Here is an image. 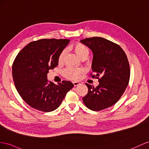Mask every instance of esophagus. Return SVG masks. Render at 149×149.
<instances>
[{"mask_svg":"<svg viewBox=\"0 0 149 149\" xmlns=\"http://www.w3.org/2000/svg\"><path fill=\"white\" fill-rule=\"evenodd\" d=\"M73 84H74V86L75 87V86H79L80 84V82L77 81H73Z\"/></svg>","mask_w":149,"mask_h":149,"instance_id":"obj_1","label":"esophagus"}]
</instances>
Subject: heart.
<instances>
[{
	"mask_svg": "<svg viewBox=\"0 0 149 149\" xmlns=\"http://www.w3.org/2000/svg\"><path fill=\"white\" fill-rule=\"evenodd\" d=\"M72 48H73L74 52L76 53V54L81 58H86L89 54V48L84 44L79 43V42L74 44ZM65 55V50H63L60 53L58 56V62L60 63L63 61ZM83 70L81 69V68L69 67L66 68L63 71V74L67 79L71 80H77L79 78Z\"/></svg>",
	"mask_w": 149,
	"mask_h": 149,
	"instance_id": "heart-1",
	"label": "heart"
}]
</instances>
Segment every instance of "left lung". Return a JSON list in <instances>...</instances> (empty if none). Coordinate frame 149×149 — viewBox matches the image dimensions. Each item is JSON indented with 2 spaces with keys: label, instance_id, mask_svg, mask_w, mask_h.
<instances>
[{
  "label": "left lung",
  "instance_id": "left-lung-1",
  "mask_svg": "<svg viewBox=\"0 0 149 149\" xmlns=\"http://www.w3.org/2000/svg\"><path fill=\"white\" fill-rule=\"evenodd\" d=\"M81 42L93 52L92 77L100 82L96 87L86 84L88 93L82 100L89 109L100 111L114 105L124 93L130 75L128 60L119 45L105 38H89Z\"/></svg>",
  "mask_w": 149,
  "mask_h": 149
}]
</instances>
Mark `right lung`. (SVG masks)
Instances as JSON below:
<instances>
[{
  "label": "right lung",
  "mask_w": 149,
  "mask_h": 149,
  "mask_svg": "<svg viewBox=\"0 0 149 149\" xmlns=\"http://www.w3.org/2000/svg\"><path fill=\"white\" fill-rule=\"evenodd\" d=\"M68 39H42L29 43L21 50L13 64L15 87L26 103L44 112L58 108L74 84L63 81H48L49 70L58 64V56L69 43Z\"/></svg>",
  "instance_id": "obj_1"
}]
</instances>
